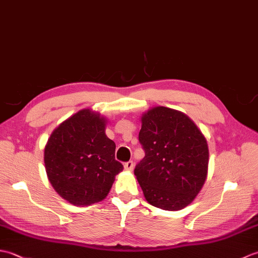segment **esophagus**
<instances>
[{"instance_id": "obj_1", "label": "esophagus", "mask_w": 258, "mask_h": 258, "mask_svg": "<svg viewBox=\"0 0 258 258\" xmlns=\"http://www.w3.org/2000/svg\"><path fill=\"white\" fill-rule=\"evenodd\" d=\"M124 167H125L126 171H133V168H134V163H133V161L126 162V163L124 164Z\"/></svg>"}]
</instances>
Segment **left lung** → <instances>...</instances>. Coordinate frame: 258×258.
<instances>
[{"mask_svg": "<svg viewBox=\"0 0 258 258\" xmlns=\"http://www.w3.org/2000/svg\"><path fill=\"white\" fill-rule=\"evenodd\" d=\"M139 141L145 156L134 174L151 205L178 211L193 202L205 183L207 142L188 116L158 106L142 116Z\"/></svg>", "mask_w": 258, "mask_h": 258, "instance_id": "8db88e82", "label": "left lung"}]
</instances>
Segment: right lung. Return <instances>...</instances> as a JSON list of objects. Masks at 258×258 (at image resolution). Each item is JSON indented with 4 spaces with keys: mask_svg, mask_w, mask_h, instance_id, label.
<instances>
[{
    "mask_svg": "<svg viewBox=\"0 0 258 258\" xmlns=\"http://www.w3.org/2000/svg\"><path fill=\"white\" fill-rule=\"evenodd\" d=\"M105 135V119L82 109L53 131L44 150L48 180L73 205H91L107 196L122 163Z\"/></svg>",
    "mask_w": 258,
    "mask_h": 258,
    "instance_id": "right-lung-1",
    "label": "right lung"
}]
</instances>
